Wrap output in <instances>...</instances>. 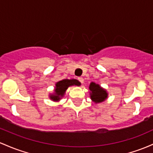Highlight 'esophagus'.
<instances>
[{
  "instance_id": "obj_1",
  "label": "esophagus",
  "mask_w": 153,
  "mask_h": 153,
  "mask_svg": "<svg viewBox=\"0 0 153 153\" xmlns=\"http://www.w3.org/2000/svg\"><path fill=\"white\" fill-rule=\"evenodd\" d=\"M78 80H79L80 83H83V78H82V77H79V78H78Z\"/></svg>"
}]
</instances>
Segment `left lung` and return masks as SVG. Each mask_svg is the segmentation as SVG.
<instances>
[{"instance_id": "obj_1", "label": "left lung", "mask_w": 153, "mask_h": 153, "mask_svg": "<svg viewBox=\"0 0 153 153\" xmlns=\"http://www.w3.org/2000/svg\"><path fill=\"white\" fill-rule=\"evenodd\" d=\"M89 89L91 91V98L96 103L102 102L105 100H106L107 97V93L105 89L100 88V85L96 84L94 83H91L90 84Z\"/></svg>"}]
</instances>
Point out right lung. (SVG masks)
<instances>
[{"instance_id":"1","label":"right lung","mask_w":153,"mask_h":153,"mask_svg":"<svg viewBox=\"0 0 153 153\" xmlns=\"http://www.w3.org/2000/svg\"><path fill=\"white\" fill-rule=\"evenodd\" d=\"M80 85V83L78 80L72 79V80H68V79H65L62 80H60L58 83H56V88H55V94L53 95H51L50 98L53 101H57L59 100L60 98L62 97H63L64 94L66 91V90L68 89V88L70 85Z\"/></svg>"}]
</instances>
